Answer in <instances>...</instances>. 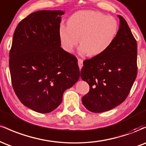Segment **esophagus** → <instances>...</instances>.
Returning a JSON list of instances; mask_svg holds the SVG:
<instances>
[{
  "label": "esophagus",
  "instance_id": "34e87169",
  "mask_svg": "<svg viewBox=\"0 0 146 146\" xmlns=\"http://www.w3.org/2000/svg\"><path fill=\"white\" fill-rule=\"evenodd\" d=\"M78 65H79V67H80V69H81L82 67L83 66V60L82 59H78Z\"/></svg>",
  "mask_w": 146,
  "mask_h": 146
}]
</instances>
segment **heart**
<instances>
[{
	"mask_svg": "<svg viewBox=\"0 0 146 146\" xmlns=\"http://www.w3.org/2000/svg\"><path fill=\"white\" fill-rule=\"evenodd\" d=\"M117 31L118 23L113 16L86 10L72 15L67 21V27H60L59 38L62 46L68 53L73 52L80 41V53L94 57L110 48Z\"/></svg>",
	"mask_w": 146,
	"mask_h": 146,
	"instance_id": "1",
	"label": "heart"
}]
</instances>
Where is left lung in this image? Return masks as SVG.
<instances>
[{
  "label": "left lung",
  "instance_id": "obj_1",
  "mask_svg": "<svg viewBox=\"0 0 146 146\" xmlns=\"http://www.w3.org/2000/svg\"><path fill=\"white\" fill-rule=\"evenodd\" d=\"M115 40L106 51L85 60L81 78L90 86L82 99L93 113H102L121 104L130 93L137 74V44L121 16Z\"/></svg>",
  "mask_w": 146,
  "mask_h": 146
}]
</instances>
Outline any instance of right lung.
I'll list each match as a JSON object with an SVG mask.
<instances>
[{"label": "right lung", "mask_w": 146, "mask_h": 146, "mask_svg": "<svg viewBox=\"0 0 146 146\" xmlns=\"http://www.w3.org/2000/svg\"><path fill=\"white\" fill-rule=\"evenodd\" d=\"M62 11L29 14L15 29L9 69L15 93L25 106L40 113L53 111L64 92L78 82V60L60 47Z\"/></svg>", "instance_id": "1"}]
</instances>
